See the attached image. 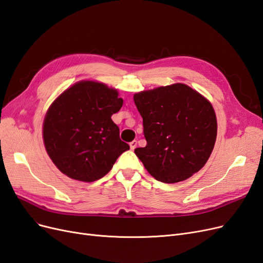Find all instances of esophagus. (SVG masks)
<instances>
[{"instance_id": "esophagus-1", "label": "esophagus", "mask_w": 263, "mask_h": 263, "mask_svg": "<svg viewBox=\"0 0 263 263\" xmlns=\"http://www.w3.org/2000/svg\"><path fill=\"white\" fill-rule=\"evenodd\" d=\"M129 147H130V149H132V150L136 149V147H137V141H136V140H133L132 142H129Z\"/></svg>"}]
</instances>
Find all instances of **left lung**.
<instances>
[{
    "label": "left lung",
    "instance_id": "1",
    "mask_svg": "<svg viewBox=\"0 0 263 263\" xmlns=\"http://www.w3.org/2000/svg\"><path fill=\"white\" fill-rule=\"evenodd\" d=\"M147 146L135 153L150 175L178 183L200 171L213 150L218 124L212 104L196 90L174 84L135 93Z\"/></svg>",
    "mask_w": 263,
    "mask_h": 263
}]
</instances>
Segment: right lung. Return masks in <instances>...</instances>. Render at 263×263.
<instances>
[{"label":"right lung","instance_id":"obj_1","mask_svg":"<svg viewBox=\"0 0 263 263\" xmlns=\"http://www.w3.org/2000/svg\"><path fill=\"white\" fill-rule=\"evenodd\" d=\"M122 105L116 89L91 80L76 83L54 100L42 134L45 150L63 174L90 183L111 171L129 149L111 119Z\"/></svg>","mask_w":263,"mask_h":263}]
</instances>
